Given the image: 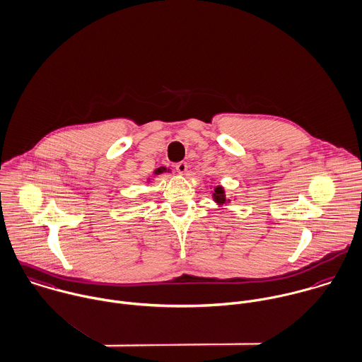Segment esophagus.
<instances>
[{
	"label": "esophagus",
	"instance_id": "esophagus-1",
	"mask_svg": "<svg viewBox=\"0 0 362 362\" xmlns=\"http://www.w3.org/2000/svg\"><path fill=\"white\" fill-rule=\"evenodd\" d=\"M175 170L180 173V174H187L188 171V164L185 161H180L175 164Z\"/></svg>",
	"mask_w": 362,
	"mask_h": 362
}]
</instances>
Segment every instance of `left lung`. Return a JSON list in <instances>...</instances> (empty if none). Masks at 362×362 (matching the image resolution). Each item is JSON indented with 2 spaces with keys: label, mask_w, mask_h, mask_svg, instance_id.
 I'll return each mask as SVG.
<instances>
[{
  "label": "left lung",
  "mask_w": 362,
  "mask_h": 362,
  "mask_svg": "<svg viewBox=\"0 0 362 362\" xmlns=\"http://www.w3.org/2000/svg\"><path fill=\"white\" fill-rule=\"evenodd\" d=\"M212 198H214V202L219 206H226L229 205L230 199L226 198V192H225V188L222 185H215L214 187V191H212Z\"/></svg>",
  "instance_id": "obj_1"
}]
</instances>
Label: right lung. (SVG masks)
<instances>
[{
    "label": "right lung",
    "mask_w": 362,
    "mask_h": 362,
    "mask_svg": "<svg viewBox=\"0 0 362 362\" xmlns=\"http://www.w3.org/2000/svg\"><path fill=\"white\" fill-rule=\"evenodd\" d=\"M163 173H171V170L167 168V167H164V165H161V167H158V168H156V170L153 171L154 175H160V174H163ZM151 180H153V178H147V182H151Z\"/></svg>",
    "instance_id": "add662e5"
}]
</instances>
